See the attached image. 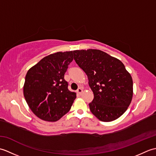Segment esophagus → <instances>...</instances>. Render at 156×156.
I'll list each match as a JSON object with an SVG mask.
<instances>
[{
	"mask_svg": "<svg viewBox=\"0 0 156 156\" xmlns=\"http://www.w3.org/2000/svg\"><path fill=\"white\" fill-rule=\"evenodd\" d=\"M82 91L83 90H82V89L81 88H78V90H76V92H77V94H81Z\"/></svg>",
	"mask_w": 156,
	"mask_h": 156,
	"instance_id": "1",
	"label": "esophagus"
}]
</instances>
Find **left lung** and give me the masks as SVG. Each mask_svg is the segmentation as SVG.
Listing matches in <instances>:
<instances>
[{
	"instance_id": "obj_1",
	"label": "left lung",
	"mask_w": 156,
	"mask_h": 156,
	"mask_svg": "<svg viewBox=\"0 0 156 156\" xmlns=\"http://www.w3.org/2000/svg\"><path fill=\"white\" fill-rule=\"evenodd\" d=\"M74 59L88 78L94 93L89 103L96 117L110 122L127 111L133 97V80L119 59L98 49L73 51Z\"/></svg>"
}]
</instances>
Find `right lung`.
<instances>
[{
	"instance_id": "1",
	"label": "right lung",
	"mask_w": 156,
	"mask_h": 156,
	"mask_svg": "<svg viewBox=\"0 0 156 156\" xmlns=\"http://www.w3.org/2000/svg\"><path fill=\"white\" fill-rule=\"evenodd\" d=\"M73 51L57 52L41 59L29 69L23 94L33 112L46 121H57L70 110L76 94L64 79Z\"/></svg>"
}]
</instances>
